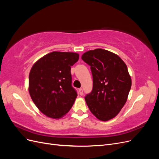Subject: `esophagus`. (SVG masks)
I'll return each instance as SVG.
<instances>
[{
    "label": "esophagus",
    "instance_id": "1",
    "mask_svg": "<svg viewBox=\"0 0 159 159\" xmlns=\"http://www.w3.org/2000/svg\"><path fill=\"white\" fill-rule=\"evenodd\" d=\"M79 93H80V95H83V89H81V88L79 89Z\"/></svg>",
    "mask_w": 159,
    "mask_h": 159
}]
</instances>
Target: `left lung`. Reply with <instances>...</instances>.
Returning a JSON list of instances; mask_svg holds the SVG:
<instances>
[{
    "instance_id": "obj_1",
    "label": "left lung",
    "mask_w": 159,
    "mask_h": 159,
    "mask_svg": "<svg viewBox=\"0 0 159 159\" xmlns=\"http://www.w3.org/2000/svg\"><path fill=\"white\" fill-rule=\"evenodd\" d=\"M91 66L93 89L85 97L86 103L100 121L116 117L125 104L131 88V78L125 63L114 53L98 48L81 56Z\"/></svg>"
}]
</instances>
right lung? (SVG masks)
<instances>
[{
	"label": "right lung",
	"instance_id": "obj_1",
	"mask_svg": "<svg viewBox=\"0 0 159 159\" xmlns=\"http://www.w3.org/2000/svg\"><path fill=\"white\" fill-rule=\"evenodd\" d=\"M78 60V53L54 51L32 66L28 91L36 106L48 117H63L74 105L78 94L71 86L70 70Z\"/></svg>",
	"mask_w": 159,
	"mask_h": 159
}]
</instances>
